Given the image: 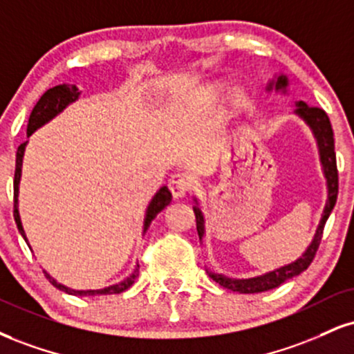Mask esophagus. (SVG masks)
I'll return each instance as SVG.
<instances>
[{
    "mask_svg": "<svg viewBox=\"0 0 354 354\" xmlns=\"http://www.w3.org/2000/svg\"><path fill=\"white\" fill-rule=\"evenodd\" d=\"M191 186L193 185H191L188 176H185V174H173L168 181V188L171 191L174 199L185 198L191 191Z\"/></svg>",
    "mask_w": 354,
    "mask_h": 354,
    "instance_id": "esophagus-1",
    "label": "esophagus"
}]
</instances>
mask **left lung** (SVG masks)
<instances>
[{"instance_id": "1", "label": "left lung", "mask_w": 354, "mask_h": 354, "mask_svg": "<svg viewBox=\"0 0 354 354\" xmlns=\"http://www.w3.org/2000/svg\"><path fill=\"white\" fill-rule=\"evenodd\" d=\"M267 92H277L287 95L288 93V77L285 74H277L274 79L267 84L266 87ZM293 113L297 117L301 118L306 123L312 133L317 140L318 147V155H320V163L323 169V176L326 180V201L325 207H323L320 223L317 225V231L313 234V239L310 242V245L306 247L305 252L300 255L297 261H293L287 266L279 267L266 274L250 277V279H232L224 274H218V272H212L207 269V275L214 280L216 283H219L221 287L227 288V290L239 292V293H259L270 290V288L279 287L280 283H283L285 280L297 277L301 272L308 269V266L312 263L315 254H317L318 245H320L323 227H325L328 218H330L331 211H333L336 204V196H338V169H336V155H335V140H333V129H331V123L325 110L318 107H310L305 102H297L295 110ZM194 206L193 211L196 214V227H198L199 241H203V237L206 236V219H204V212L199 206L198 198L194 196Z\"/></svg>"}]
</instances>
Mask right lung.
I'll use <instances>...</instances> for the list:
<instances>
[{
    "label": "right lung",
    "mask_w": 354,
    "mask_h": 354,
    "mask_svg": "<svg viewBox=\"0 0 354 354\" xmlns=\"http://www.w3.org/2000/svg\"><path fill=\"white\" fill-rule=\"evenodd\" d=\"M80 97V91L75 85H69V84H61V85H55V87L49 88L48 92H44V95L41 97L39 100H37V104L34 105L31 115H29V122H28V130L26 133L28 136H31L34 131L37 129H41L42 125H46V123L53 120L54 117H57L59 113L64 112L66 107H69L71 104H74L75 100H79ZM26 145L28 142L21 143L19 148H18V153H16V169H15V221H16V225H18V231L21 236H23V239L26 241V244L29 245V241L26 237V232H24V227H23V223H21V216H19V181H21V173H23V158H24V150H26ZM171 193H169V189L166 188V186H161V188L156 191L155 196L151 198V201L148 203L147 206V211H145V219H143V232L142 236H145V232L148 231V227H150L151 221L156 218V216L160 214L161 211L165 209L166 206H168L169 203H171ZM29 249H31V245H29ZM32 250V249H31ZM138 263L135 266V269L131 274L127 277V279H123L122 282L118 283H113V285H109V287H104V288H99V290H75V288H71V287H66L64 283H59L57 280L54 279L53 275H49L48 272H44V275L48 277L49 282L54 285L57 290H62L66 293H69V295H75V297H93V295H112V293H122L125 292L127 288H130L131 285H133L135 279L138 277Z\"/></svg>",
    "instance_id": "right-lung-1"
}]
</instances>
